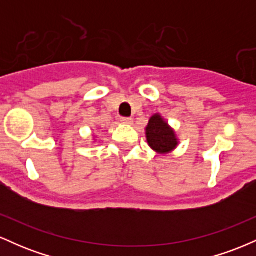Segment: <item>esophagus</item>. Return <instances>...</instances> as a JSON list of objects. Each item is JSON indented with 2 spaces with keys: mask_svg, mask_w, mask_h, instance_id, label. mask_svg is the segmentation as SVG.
Listing matches in <instances>:
<instances>
[{
  "mask_svg": "<svg viewBox=\"0 0 256 256\" xmlns=\"http://www.w3.org/2000/svg\"><path fill=\"white\" fill-rule=\"evenodd\" d=\"M120 122H122V124H132V118H126V116H122V118H120Z\"/></svg>",
  "mask_w": 256,
  "mask_h": 256,
  "instance_id": "1",
  "label": "esophagus"
}]
</instances>
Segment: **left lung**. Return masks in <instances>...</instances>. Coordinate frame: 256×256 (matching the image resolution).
Listing matches in <instances>:
<instances>
[{
  "mask_svg": "<svg viewBox=\"0 0 256 256\" xmlns=\"http://www.w3.org/2000/svg\"><path fill=\"white\" fill-rule=\"evenodd\" d=\"M148 144L158 152H168L178 144L174 131L158 114L152 116L146 128Z\"/></svg>",
  "mask_w": 256,
  "mask_h": 256,
  "instance_id": "left-lung-1",
  "label": "left lung"
}]
</instances>
